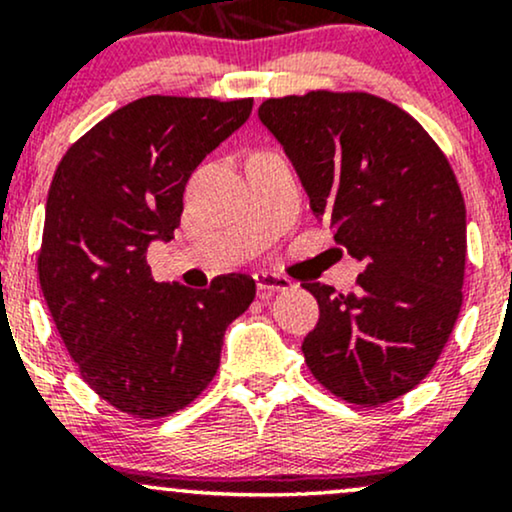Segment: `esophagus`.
Masks as SVG:
<instances>
[{
	"label": "esophagus",
	"instance_id": "34e87169",
	"mask_svg": "<svg viewBox=\"0 0 512 512\" xmlns=\"http://www.w3.org/2000/svg\"><path fill=\"white\" fill-rule=\"evenodd\" d=\"M252 279H255L257 289L260 291H286V289H293V281L289 276H281V274H272V272H255L252 274Z\"/></svg>",
	"mask_w": 512,
	"mask_h": 512
}]
</instances>
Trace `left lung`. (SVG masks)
<instances>
[{
    "label": "left lung",
    "instance_id": "left-lung-1",
    "mask_svg": "<svg viewBox=\"0 0 512 512\" xmlns=\"http://www.w3.org/2000/svg\"><path fill=\"white\" fill-rule=\"evenodd\" d=\"M257 117L313 214L363 262L356 291L305 284L320 305L305 363L346 402H390L431 373L462 308L467 211L455 173L414 117L370 93L269 98Z\"/></svg>",
    "mask_w": 512,
    "mask_h": 512
}]
</instances>
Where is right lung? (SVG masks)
Masks as SVG:
<instances>
[{"instance_id":"right-lung-1","label":"right lung","mask_w":512,"mask_h":512,"mask_svg":"<svg viewBox=\"0 0 512 512\" xmlns=\"http://www.w3.org/2000/svg\"><path fill=\"white\" fill-rule=\"evenodd\" d=\"M252 98L146 96L115 110L64 154L45 204L38 276L69 356L93 392L158 419L195 399L221 361L226 327L255 281L158 284L151 243H168L199 163L248 122Z\"/></svg>"}]
</instances>
